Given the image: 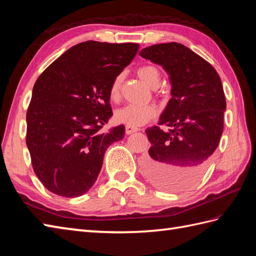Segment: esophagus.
<instances>
[{
	"label": "esophagus",
	"mask_w": 256,
	"mask_h": 256,
	"mask_svg": "<svg viewBox=\"0 0 256 256\" xmlns=\"http://www.w3.org/2000/svg\"><path fill=\"white\" fill-rule=\"evenodd\" d=\"M138 128H131V126H126L125 128V133H126L128 135V134H132L134 132H138Z\"/></svg>",
	"instance_id": "1"
}]
</instances>
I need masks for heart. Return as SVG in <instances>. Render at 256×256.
I'll return each mask as SVG.
<instances>
[{"mask_svg": "<svg viewBox=\"0 0 256 256\" xmlns=\"http://www.w3.org/2000/svg\"><path fill=\"white\" fill-rule=\"evenodd\" d=\"M138 74L145 84L150 88L156 89L160 84V72L157 67L152 64L140 67L138 69ZM122 76H116L112 81L110 88V98L112 100H118L120 98V91H121ZM157 108L153 104L146 106H136V104H128L114 113V120L118 124H124L126 126H131L138 128L148 123L150 120L156 116Z\"/></svg>", "mask_w": 256, "mask_h": 256, "instance_id": "b5f03b06", "label": "heart"}]
</instances>
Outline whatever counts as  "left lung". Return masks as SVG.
Returning a JSON list of instances; mask_svg holds the SVG:
<instances>
[{
    "instance_id": "1",
    "label": "left lung",
    "mask_w": 256,
    "mask_h": 256,
    "mask_svg": "<svg viewBox=\"0 0 256 256\" xmlns=\"http://www.w3.org/2000/svg\"><path fill=\"white\" fill-rule=\"evenodd\" d=\"M140 56L170 76L172 98L158 126L145 131L152 146L143 170L156 187L170 192L190 188L204 175L224 132L226 96L218 72L188 47L166 42L146 47Z\"/></svg>"
}]
</instances>
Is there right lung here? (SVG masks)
Segmentation results:
<instances>
[{
    "label": "right lung",
    "instance_id": "obj_1",
    "mask_svg": "<svg viewBox=\"0 0 256 256\" xmlns=\"http://www.w3.org/2000/svg\"><path fill=\"white\" fill-rule=\"evenodd\" d=\"M138 48L134 42H80L36 80L26 113V145L36 176L52 194H86L99 176L106 148L123 138L124 125L106 133L101 128L113 114L112 81Z\"/></svg>",
    "mask_w": 256,
    "mask_h": 256
}]
</instances>
